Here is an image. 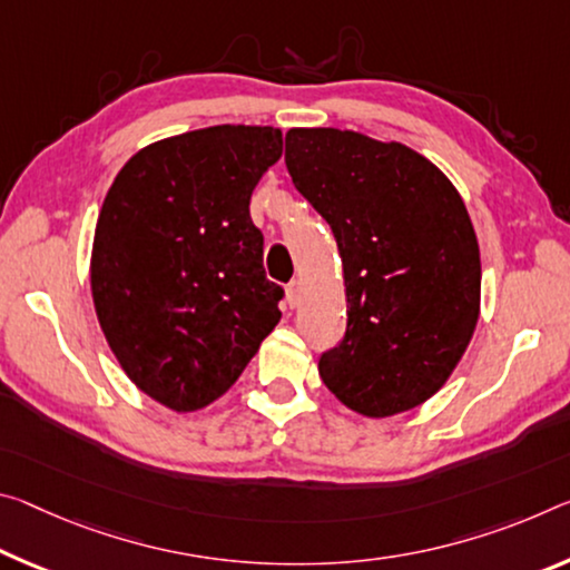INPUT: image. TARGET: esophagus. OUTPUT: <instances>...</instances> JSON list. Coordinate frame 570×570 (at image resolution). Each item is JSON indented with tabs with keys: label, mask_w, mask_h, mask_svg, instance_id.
I'll return each mask as SVG.
<instances>
[{
	"label": "esophagus",
	"mask_w": 570,
	"mask_h": 570,
	"mask_svg": "<svg viewBox=\"0 0 570 570\" xmlns=\"http://www.w3.org/2000/svg\"><path fill=\"white\" fill-rule=\"evenodd\" d=\"M286 304L296 309L302 304V282H292L286 286Z\"/></svg>",
	"instance_id": "34e87169"
}]
</instances>
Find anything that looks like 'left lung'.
I'll return each mask as SVG.
<instances>
[{"label":"left lung","mask_w":570,"mask_h":570,"mask_svg":"<svg viewBox=\"0 0 570 570\" xmlns=\"http://www.w3.org/2000/svg\"><path fill=\"white\" fill-rule=\"evenodd\" d=\"M294 187L330 223L347 292V330L322 352L324 385L385 419L446 383L480 317V246L444 171L399 141L357 131H286Z\"/></svg>","instance_id":"left-lung-1"}]
</instances>
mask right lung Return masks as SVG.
<instances>
[{
    "label": "right lung",
    "instance_id": "1",
    "mask_svg": "<svg viewBox=\"0 0 570 570\" xmlns=\"http://www.w3.org/2000/svg\"><path fill=\"white\" fill-rule=\"evenodd\" d=\"M282 144L274 126H207L144 147L108 189L90 256L98 322L171 411L220 399L282 320L248 210Z\"/></svg>",
    "mask_w": 570,
    "mask_h": 570
}]
</instances>
